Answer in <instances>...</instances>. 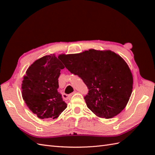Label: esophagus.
<instances>
[{
    "label": "esophagus",
    "instance_id": "1",
    "mask_svg": "<svg viewBox=\"0 0 155 155\" xmlns=\"http://www.w3.org/2000/svg\"><path fill=\"white\" fill-rule=\"evenodd\" d=\"M76 93H77V91H74V92H73V93H71V94H69V95H68V96H69V97H71V96H72V95H73V94H75Z\"/></svg>",
    "mask_w": 155,
    "mask_h": 155
}]
</instances>
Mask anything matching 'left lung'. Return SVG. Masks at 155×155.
<instances>
[{
    "label": "left lung",
    "instance_id": "obj_1",
    "mask_svg": "<svg viewBox=\"0 0 155 155\" xmlns=\"http://www.w3.org/2000/svg\"><path fill=\"white\" fill-rule=\"evenodd\" d=\"M61 61L87 86L84 100L97 116L113 118L126 107L133 91V78L119 55L110 51L90 49L78 54H62Z\"/></svg>",
    "mask_w": 155,
    "mask_h": 155
}]
</instances>
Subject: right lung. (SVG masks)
<instances>
[{"label": "right lung", "instance_id": "add662e5", "mask_svg": "<svg viewBox=\"0 0 155 155\" xmlns=\"http://www.w3.org/2000/svg\"><path fill=\"white\" fill-rule=\"evenodd\" d=\"M62 55L45 56L35 61L26 72L22 83V96L26 104L41 119L57 118L67 108L58 92L61 70L64 68Z\"/></svg>", "mask_w": 155, "mask_h": 155}]
</instances>
